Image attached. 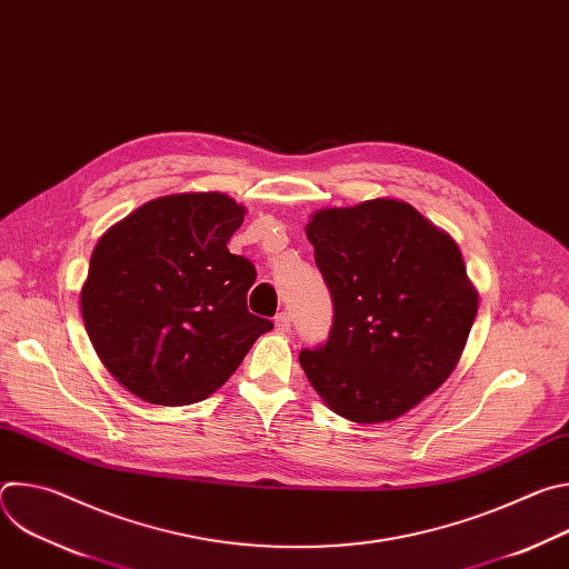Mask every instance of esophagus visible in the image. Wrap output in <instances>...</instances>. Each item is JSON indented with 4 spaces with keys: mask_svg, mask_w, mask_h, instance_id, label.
I'll return each instance as SVG.
<instances>
[{
    "mask_svg": "<svg viewBox=\"0 0 569 569\" xmlns=\"http://www.w3.org/2000/svg\"><path fill=\"white\" fill-rule=\"evenodd\" d=\"M290 312H279L277 317H274V327H277V331L279 333H288L290 331Z\"/></svg>",
    "mask_w": 569,
    "mask_h": 569,
    "instance_id": "34e87169",
    "label": "esophagus"
}]
</instances>
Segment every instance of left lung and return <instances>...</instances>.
<instances>
[{"label":"left lung","mask_w":569,"mask_h":569,"mask_svg":"<svg viewBox=\"0 0 569 569\" xmlns=\"http://www.w3.org/2000/svg\"><path fill=\"white\" fill-rule=\"evenodd\" d=\"M333 299L329 342L299 353L329 408L362 426L402 417L455 371L477 290L455 238L412 204L376 198L306 224Z\"/></svg>","instance_id":"1"}]
</instances>
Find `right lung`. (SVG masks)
I'll return each instance as SVG.
<instances>
[{
    "label": "right lung",
    "instance_id": "obj_1",
    "mask_svg": "<svg viewBox=\"0 0 569 569\" xmlns=\"http://www.w3.org/2000/svg\"><path fill=\"white\" fill-rule=\"evenodd\" d=\"M246 207L218 191L154 198L97 242L80 288L106 369L152 405L220 389L272 321L248 310L254 266L227 250Z\"/></svg>",
    "mask_w": 569,
    "mask_h": 569
}]
</instances>
